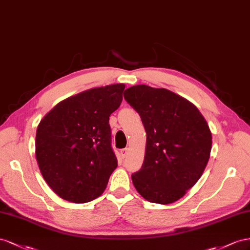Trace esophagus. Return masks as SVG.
Listing matches in <instances>:
<instances>
[{
  "mask_svg": "<svg viewBox=\"0 0 250 250\" xmlns=\"http://www.w3.org/2000/svg\"><path fill=\"white\" fill-rule=\"evenodd\" d=\"M127 153H129V147H125V148L121 149V151H120V154H121V156L124 157V158H125V157H126Z\"/></svg>",
  "mask_w": 250,
  "mask_h": 250,
  "instance_id": "34e87169",
  "label": "esophagus"
}]
</instances>
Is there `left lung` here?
Masks as SVG:
<instances>
[{
	"instance_id": "obj_1",
	"label": "left lung",
	"mask_w": 250,
	"mask_h": 250,
	"mask_svg": "<svg viewBox=\"0 0 250 250\" xmlns=\"http://www.w3.org/2000/svg\"><path fill=\"white\" fill-rule=\"evenodd\" d=\"M124 97L141 117L146 133L144 165L132 175L139 195L152 203L181 199L200 179L212 136L197 106L165 88L136 84Z\"/></svg>"
}]
</instances>
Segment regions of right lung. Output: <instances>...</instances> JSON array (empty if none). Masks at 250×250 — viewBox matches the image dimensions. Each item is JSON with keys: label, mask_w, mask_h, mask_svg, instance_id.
<instances>
[{"label": "right lung", "mask_w": 250, "mask_h": 250, "mask_svg": "<svg viewBox=\"0 0 250 250\" xmlns=\"http://www.w3.org/2000/svg\"><path fill=\"white\" fill-rule=\"evenodd\" d=\"M125 83L92 88L70 96L42 118L35 157L47 184L73 203L94 200L117 167L109 117L123 101Z\"/></svg>", "instance_id": "add662e5"}]
</instances>
